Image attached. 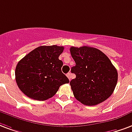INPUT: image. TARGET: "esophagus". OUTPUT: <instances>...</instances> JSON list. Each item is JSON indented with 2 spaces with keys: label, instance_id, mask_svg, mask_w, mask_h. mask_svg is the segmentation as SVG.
I'll list each match as a JSON object with an SVG mask.
<instances>
[{
  "label": "esophagus",
  "instance_id": "obj_1",
  "mask_svg": "<svg viewBox=\"0 0 132 132\" xmlns=\"http://www.w3.org/2000/svg\"><path fill=\"white\" fill-rule=\"evenodd\" d=\"M66 76L68 77V78L69 79V80H71V74L70 73H68L66 74Z\"/></svg>",
  "mask_w": 132,
  "mask_h": 132
}]
</instances>
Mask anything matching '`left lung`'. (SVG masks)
Wrapping results in <instances>:
<instances>
[{
    "label": "left lung",
    "mask_w": 132,
    "mask_h": 132,
    "mask_svg": "<svg viewBox=\"0 0 132 132\" xmlns=\"http://www.w3.org/2000/svg\"><path fill=\"white\" fill-rule=\"evenodd\" d=\"M76 78L70 82L75 98L86 106H95L111 96L118 82V71L105 54L94 47H71Z\"/></svg>",
    "instance_id": "1"
}]
</instances>
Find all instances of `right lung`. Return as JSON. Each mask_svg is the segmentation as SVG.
I'll return each mask as SVG.
<instances>
[{
  "instance_id": "obj_1",
  "label": "right lung",
  "mask_w": 132,
  "mask_h": 132,
  "mask_svg": "<svg viewBox=\"0 0 132 132\" xmlns=\"http://www.w3.org/2000/svg\"><path fill=\"white\" fill-rule=\"evenodd\" d=\"M63 46L37 47L18 62L15 69L17 86L23 93L35 100L45 101L56 93L69 80L61 72L63 62L59 56Z\"/></svg>"
}]
</instances>
